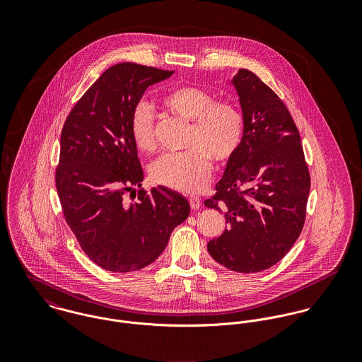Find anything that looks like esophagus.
I'll return each mask as SVG.
<instances>
[{
  "mask_svg": "<svg viewBox=\"0 0 362 362\" xmlns=\"http://www.w3.org/2000/svg\"><path fill=\"white\" fill-rule=\"evenodd\" d=\"M188 199H189V204H191L192 209H199V207L202 206V201H201L199 197L191 195Z\"/></svg>",
  "mask_w": 362,
  "mask_h": 362,
  "instance_id": "34e87169",
  "label": "esophagus"
}]
</instances>
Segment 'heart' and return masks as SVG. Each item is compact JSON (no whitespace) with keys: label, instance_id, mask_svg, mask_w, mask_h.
<instances>
[{"label":"heart","instance_id":"1","mask_svg":"<svg viewBox=\"0 0 362 362\" xmlns=\"http://www.w3.org/2000/svg\"><path fill=\"white\" fill-rule=\"evenodd\" d=\"M163 105L174 115L192 121L182 153L163 156L152 167L155 182L171 189L195 192L209 180L210 157L226 163L237 153L245 128L243 111L231 102H216L214 96L197 86H177L161 98ZM131 135L138 149L156 151L155 118L145 102L136 104L131 117Z\"/></svg>","mask_w":362,"mask_h":362}]
</instances>
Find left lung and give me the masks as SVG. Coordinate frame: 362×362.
Listing matches in <instances>:
<instances>
[{"label": "left lung", "mask_w": 362, "mask_h": 362, "mask_svg": "<svg viewBox=\"0 0 362 362\" xmlns=\"http://www.w3.org/2000/svg\"><path fill=\"white\" fill-rule=\"evenodd\" d=\"M245 119L243 142L205 206L223 210L227 227L207 243L230 270L272 267L301 234L310 178L300 132L279 96L248 69L231 79Z\"/></svg>", "instance_id": "8db88e82"}]
</instances>
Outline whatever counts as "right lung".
I'll return each instance as SVG.
<instances>
[{
  "label": "right lung",
  "instance_id": "obj_1",
  "mask_svg": "<svg viewBox=\"0 0 362 362\" xmlns=\"http://www.w3.org/2000/svg\"><path fill=\"white\" fill-rule=\"evenodd\" d=\"M173 74L132 62L110 66L74 105L61 132L55 185L65 220L83 252L108 272L155 262L191 211L187 198L163 185L141 189L136 202L124 201L144 181L132 111L148 86Z\"/></svg>",
  "mask_w": 362,
  "mask_h": 362
}]
</instances>
